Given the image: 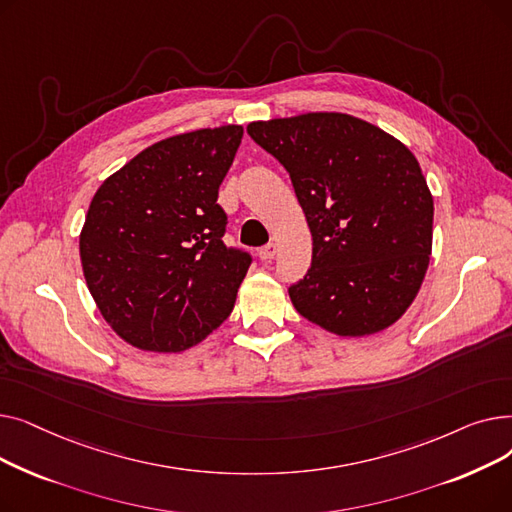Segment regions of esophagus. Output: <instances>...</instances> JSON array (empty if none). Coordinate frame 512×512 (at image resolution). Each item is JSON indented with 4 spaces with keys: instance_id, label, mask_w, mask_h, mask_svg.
Segmentation results:
<instances>
[{
    "instance_id": "obj_1",
    "label": "esophagus",
    "mask_w": 512,
    "mask_h": 512,
    "mask_svg": "<svg viewBox=\"0 0 512 512\" xmlns=\"http://www.w3.org/2000/svg\"><path fill=\"white\" fill-rule=\"evenodd\" d=\"M276 253H278V245H274V242H270V245H265L257 251L261 261H272L276 257Z\"/></svg>"
}]
</instances>
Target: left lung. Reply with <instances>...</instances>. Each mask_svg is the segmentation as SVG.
Listing matches in <instances>:
<instances>
[{
  "instance_id": "obj_1",
  "label": "left lung",
  "mask_w": 512,
  "mask_h": 512,
  "mask_svg": "<svg viewBox=\"0 0 512 512\" xmlns=\"http://www.w3.org/2000/svg\"><path fill=\"white\" fill-rule=\"evenodd\" d=\"M247 132L290 174L313 236L309 272L288 288L294 309L338 336L392 326L432 255L434 199L417 157L338 112L251 122Z\"/></svg>"
}]
</instances>
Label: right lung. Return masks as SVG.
Segmentation results:
<instances>
[{
    "label": "right lung",
    "instance_id": "right-lung-1",
    "mask_svg": "<svg viewBox=\"0 0 512 512\" xmlns=\"http://www.w3.org/2000/svg\"><path fill=\"white\" fill-rule=\"evenodd\" d=\"M242 126L159 141L97 188L80 230L83 274L103 319L128 344L180 353L234 309L251 255L224 245L218 193Z\"/></svg>",
    "mask_w": 512,
    "mask_h": 512
}]
</instances>
